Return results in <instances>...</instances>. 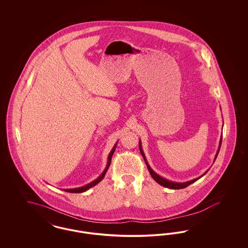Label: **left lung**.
I'll return each instance as SVG.
<instances>
[{"instance_id":"left-lung-1","label":"left lung","mask_w":248,"mask_h":248,"mask_svg":"<svg viewBox=\"0 0 248 248\" xmlns=\"http://www.w3.org/2000/svg\"><path fill=\"white\" fill-rule=\"evenodd\" d=\"M221 142H222V137L220 138V140H219V145H218V149H217V154H216V156H215V159H214V162L216 161V159H217V154L219 153V150H220V146H221ZM140 153H141L142 156H143V158H144V161H145V163H146V165H147V167H148V169H149V172H150V174H151V176L153 177L154 180L158 183V184H160L161 186H164L165 188H168V189H184V188H186V187H188L189 185H190L191 183H194L195 181H197L199 178L202 177L203 175H205L206 173H207V171L203 174V175H202L201 177H197V178H194V179H192V180H189V181H187V182H174V181H171V180H168V179H166V178H164L163 177H161V176H159L158 174H156L155 172H154V170L152 169V167L150 166V165L148 164V162H147V159H146V157H145V154L143 153V150H142L141 147V142L140 140Z\"/></svg>"}]
</instances>
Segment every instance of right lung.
<instances>
[{
  "label": "right lung",
  "mask_w": 248,
  "mask_h": 248,
  "mask_svg": "<svg viewBox=\"0 0 248 248\" xmlns=\"http://www.w3.org/2000/svg\"><path fill=\"white\" fill-rule=\"evenodd\" d=\"M116 146H117V142L115 143L114 147L112 148V150L110 151V153H109V154H108V162H107L106 167H105L104 171L102 172V174H101L99 177H97L96 179H94V181H92V182H90V183H88V184L84 185V186H83V187H79V188H75V189H64L63 190H65V191H68V192H72V193H80V192L86 191L87 189H89L90 188L94 187V186H95L97 183H99V182H100V181L103 179V177H105V175H106L107 171H108V167H109V165H110V161H111V157H112V154H114V152H115Z\"/></svg>",
  "instance_id": "1"
}]
</instances>
